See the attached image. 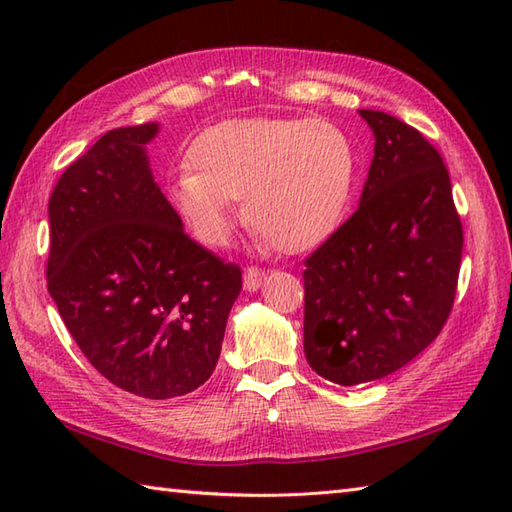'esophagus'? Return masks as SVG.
<instances>
[{
	"label": "esophagus",
	"mask_w": 512,
	"mask_h": 512,
	"mask_svg": "<svg viewBox=\"0 0 512 512\" xmlns=\"http://www.w3.org/2000/svg\"><path fill=\"white\" fill-rule=\"evenodd\" d=\"M266 281V270L262 268H248L244 273V290L246 292H257L264 286Z\"/></svg>",
	"instance_id": "34e87169"
}]
</instances>
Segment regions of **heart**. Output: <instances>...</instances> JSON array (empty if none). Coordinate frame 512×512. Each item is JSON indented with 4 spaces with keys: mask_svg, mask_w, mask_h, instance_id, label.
<instances>
[{
    "mask_svg": "<svg viewBox=\"0 0 512 512\" xmlns=\"http://www.w3.org/2000/svg\"><path fill=\"white\" fill-rule=\"evenodd\" d=\"M191 171L169 184L173 209L202 244L231 242L244 220L284 253L321 246L350 206L356 151L341 127L303 118H233L211 125L187 151Z\"/></svg>",
    "mask_w": 512,
    "mask_h": 512,
    "instance_id": "obj_1",
    "label": "heart"
}]
</instances>
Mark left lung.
I'll return each mask as SVG.
<instances>
[{"label":"left lung","mask_w":512,"mask_h":512,"mask_svg":"<svg viewBox=\"0 0 512 512\" xmlns=\"http://www.w3.org/2000/svg\"><path fill=\"white\" fill-rule=\"evenodd\" d=\"M358 114L374 132L361 204L303 270V352L345 387L394 374L436 339L464 244L438 149L396 116Z\"/></svg>","instance_id":"obj_1"}]
</instances>
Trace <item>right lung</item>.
Instances as JSON below:
<instances>
[{
    "label": "right lung",
    "mask_w": 512,
    "mask_h": 512,
    "mask_svg": "<svg viewBox=\"0 0 512 512\" xmlns=\"http://www.w3.org/2000/svg\"><path fill=\"white\" fill-rule=\"evenodd\" d=\"M158 129H112L65 169L48 204V292L96 372L167 400L213 374L242 270L182 231L149 167Z\"/></svg>",
    "instance_id": "obj_1"
}]
</instances>
